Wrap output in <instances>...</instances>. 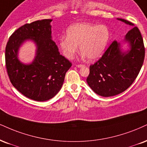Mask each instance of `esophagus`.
<instances>
[{"label":"esophagus","mask_w":147,"mask_h":147,"mask_svg":"<svg viewBox=\"0 0 147 147\" xmlns=\"http://www.w3.org/2000/svg\"><path fill=\"white\" fill-rule=\"evenodd\" d=\"M82 66H83V65H82V64H78V65H76L77 67H78V68H80V67H82Z\"/></svg>","instance_id":"obj_1"}]
</instances>
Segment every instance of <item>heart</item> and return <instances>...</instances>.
Listing matches in <instances>:
<instances>
[{
  "label": "heart",
  "instance_id": "heart-1",
  "mask_svg": "<svg viewBox=\"0 0 147 147\" xmlns=\"http://www.w3.org/2000/svg\"><path fill=\"white\" fill-rule=\"evenodd\" d=\"M67 36L59 39V46L65 57L73 59L80 45L82 56L94 61L104 53L110 38V31L106 25L90 23H77L67 30Z\"/></svg>",
  "mask_w": 147,
  "mask_h": 147
}]
</instances>
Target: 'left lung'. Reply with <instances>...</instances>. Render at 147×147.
Listing matches in <instances>:
<instances>
[{
  "mask_svg": "<svg viewBox=\"0 0 147 147\" xmlns=\"http://www.w3.org/2000/svg\"><path fill=\"white\" fill-rule=\"evenodd\" d=\"M129 26L134 24L118 18ZM130 49L122 52L121 43L114 41L102 57L90 66L86 78L88 86L97 95L111 97L127 89L134 82L142 67L145 55L143 39L138 28H131L125 37Z\"/></svg>",
  "mask_w": 147,
  "mask_h": 147,
  "instance_id": "8db88e82",
  "label": "left lung"
}]
</instances>
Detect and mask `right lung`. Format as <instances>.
I'll return each mask as SVG.
<instances>
[{
  "label": "right lung",
  "instance_id": "obj_1",
  "mask_svg": "<svg viewBox=\"0 0 147 147\" xmlns=\"http://www.w3.org/2000/svg\"><path fill=\"white\" fill-rule=\"evenodd\" d=\"M52 20L26 24L11 35L5 48V64L13 86L25 97L37 101L52 99L61 90L71 63L60 54L51 36ZM30 39L37 46L34 61L28 65L18 59V50Z\"/></svg>",
  "mask_w": 147,
  "mask_h": 147
}]
</instances>
